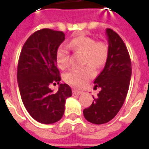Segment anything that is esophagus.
I'll return each instance as SVG.
<instances>
[{
    "mask_svg": "<svg viewBox=\"0 0 149 149\" xmlns=\"http://www.w3.org/2000/svg\"><path fill=\"white\" fill-rule=\"evenodd\" d=\"M72 93L74 94V95H81V94L83 93V92H81V91H78V90H76V89H72Z\"/></svg>",
    "mask_w": 149,
    "mask_h": 149,
    "instance_id": "34e87169",
    "label": "esophagus"
}]
</instances>
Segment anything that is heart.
<instances>
[{
	"label": "heart",
	"instance_id": "b5f03b06",
	"mask_svg": "<svg viewBox=\"0 0 149 149\" xmlns=\"http://www.w3.org/2000/svg\"><path fill=\"white\" fill-rule=\"evenodd\" d=\"M68 48L75 52H83V63L88 64L84 67L73 68L65 74V81L75 87L84 86L88 81L95 76L96 68H101L109 58V45L104 41H97L88 36H79L72 39ZM56 61L61 69H66L70 65L69 52L65 46L61 45L56 52Z\"/></svg>",
	"mask_w": 149,
	"mask_h": 149
}]
</instances>
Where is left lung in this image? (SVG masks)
Masks as SVG:
<instances>
[{
    "label": "left lung",
    "instance_id": "8db88e82",
    "mask_svg": "<svg viewBox=\"0 0 149 149\" xmlns=\"http://www.w3.org/2000/svg\"><path fill=\"white\" fill-rule=\"evenodd\" d=\"M109 54L105 66L94 81V88H100L90 107L83 111L84 118L96 125L110 121L121 109L128 93L132 63L127 47L116 32L107 29Z\"/></svg>",
    "mask_w": 149,
    "mask_h": 149
}]
</instances>
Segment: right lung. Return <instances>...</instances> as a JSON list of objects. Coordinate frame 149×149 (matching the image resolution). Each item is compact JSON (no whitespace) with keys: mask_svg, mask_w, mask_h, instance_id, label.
Returning <instances> with one entry per match:
<instances>
[{"mask_svg":"<svg viewBox=\"0 0 149 149\" xmlns=\"http://www.w3.org/2000/svg\"><path fill=\"white\" fill-rule=\"evenodd\" d=\"M61 31L43 29L29 37L21 49L17 66V81L21 100L30 116L42 124H53L62 118L71 88L60 84L56 52L65 40ZM60 84L53 93L49 84Z\"/></svg>","mask_w":149,"mask_h":149,"instance_id":"right-lung-1","label":"right lung"}]
</instances>
